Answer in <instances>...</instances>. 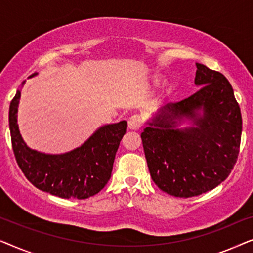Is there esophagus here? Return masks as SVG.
<instances>
[{
  "instance_id": "34e87169",
  "label": "esophagus",
  "mask_w": 253,
  "mask_h": 253,
  "mask_svg": "<svg viewBox=\"0 0 253 253\" xmlns=\"http://www.w3.org/2000/svg\"><path fill=\"white\" fill-rule=\"evenodd\" d=\"M143 124V119L140 115H132L127 121V126L131 130H138Z\"/></svg>"
}]
</instances>
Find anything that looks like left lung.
<instances>
[{
    "label": "left lung",
    "mask_w": 253,
    "mask_h": 253,
    "mask_svg": "<svg viewBox=\"0 0 253 253\" xmlns=\"http://www.w3.org/2000/svg\"><path fill=\"white\" fill-rule=\"evenodd\" d=\"M195 83L202 86L189 98L170 102L141 133L151 177L159 189L189 198L222 183L236 164L241 146L242 115L228 79L197 63ZM204 110L203 117L196 112ZM183 117L196 127L177 129Z\"/></svg>",
    "instance_id": "8db88e82"
}]
</instances>
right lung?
<instances>
[{
	"instance_id": "1",
	"label": "right lung",
	"mask_w": 253,
	"mask_h": 253,
	"mask_svg": "<svg viewBox=\"0 0 253 253\" xmlns=\"http://www.w3.org/2000/svg\"><path fill=\"white\" fill-rule=\"evenodd\" d=\"M19 98L20 91H17L10 102L9 126L13 154L25 177L36 188L61 198L85 199L101 191L112 176L117 148L126 131V121L100 127L69 153L43 154L27 147L20 136Z\"/></svg>"
}]
</instances>
